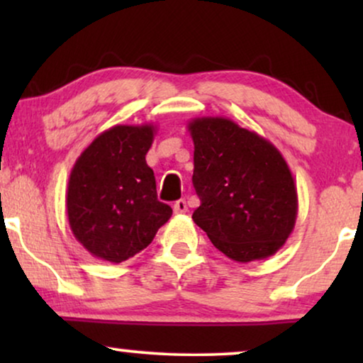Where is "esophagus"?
Returning <instances> with one entry per match:
<instances>
[{
    "instance_id": "34e87169",
    "label": "esophagus",
    "mask_w": 363,
    "mask_h": 363,
    "mask_svg": "<svg viewBox=\"0 0 363 363\" xmlns=\"http://www.w3.org/2000/svg\"><path fill=\"white\" fill-rule=\"evenodd\" d=\"M173 211L177 213V215H182V213H186L188 211V205L185 200H178L175 201V205H173Z\"/></svg>"
}]
</instances>
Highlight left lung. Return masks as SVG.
I'll return each instance as SVG.
<instances>
[{"instance_id":"left-lung-1","label":"left lung","mask_w":363,"mask_h":363,"mask_svg":"<svg viewBox=\"0 0 363 363\" xmlns=\"http://www.w3.org/2000/svg\"><path fill=\"white\" fill-rule=\"evenodd\" d=\"M193 186L201 205L193 221L213 246L238 262L269 257L297 218V190L284 157L264 137L226 117L188 122Z\"/></svg>"}]
</instances>
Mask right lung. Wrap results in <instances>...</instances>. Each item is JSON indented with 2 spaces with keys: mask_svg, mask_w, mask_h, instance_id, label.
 I'll return each instance as SVG.
<instances>
[{
  "mask_svg": "<svg viewBox=\"0 0 363 363\" xmlns=\"http://www.w3.org/2000/svg\"><path fill=\"white\" fill-rule=\"evenodd\" d=\"M157 127L113 125L94 138L69 175L66 208L76 240L94 257L122 262L150 245L172 208L158 201L145 155Z\"/></svg>",
  "mask_w": 363,
  "mask_h": 363,
  "instance_id": "1",
  "label": "right lung"
}]
</instances>
